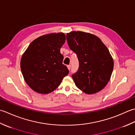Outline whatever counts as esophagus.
<instances>
[{
	"label": "esophagus",
	"instance_id": "obj_1",
	"mask_svg": "<svg viewBox=\"0 0 135 135\" xmlns=\"http://www.w3.org/2000/svg\"><path fill=\"white\" fill-rule=\"evenodd\" d=\"M67 67H68V69L70 70V68H71V66H70V65H69L67 66Z\"/></svg>",
	"mask_w": 135,
	"mask_h": 135
}]
</instances>
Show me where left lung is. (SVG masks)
Listing matches in <instances>:
<instances>
[{
    "label": "left lung",
    "instance_id": "obj_1",
    "mask_svg": "<svg viewBox=\"0 0 135 135\" xmlns=\"http://www.w3.org/2000/svg\"><path fill=\"white\" fill-rule=\"evenodd\" d=\"M66 40L79 62L78 70L71 75L76 86L88 94L99 92L108 83L114 68L108 48L97 36L82 31L68 33Z\"/></svg>",
    "mask_w": 135,
    "mask_h": 135
}]
</instances>
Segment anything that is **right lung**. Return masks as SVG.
Wrapping results in <instances>:
<instances>
[{"mask_svg": "<svg viewBox=\"0 0 135 135\" xmlns=\"http://www.w3.org/2000/svg\"><path fill=\"white\" fill-rule=\"evenodd\" d=\"M65 40L62 32L42 35L33 41L22 56L20 67L24 80L35 92L53 91L68 75L60 52Z\"/></svg>", "mask_w": 135, "mask_h": 135, "instance_id": "add662e5", "label": "right lung"}]
</instances>
